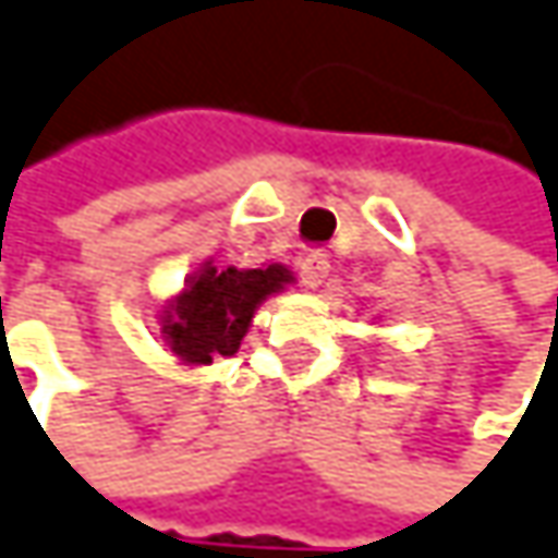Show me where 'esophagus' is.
Returning <instances> with one entry per match:
<instances>
[{
	"mask_svg": "<svg viewBox=\"0 0 558 558\" xmlns=\"http://www.w3.org/2000/svg\"><path fill=\"white\" fill-rule=\"evenodd\" d=\"M329 271H331V265H329V258L326 255H306L303 258V265H300V278H303V283L306 287H323L326 283V278H329Z\"/></svg>",
	"mask_w": 558,
	"mask_h": 558,
	"instance_id": "esophagus-1",
	"label": "esophagus"
}]
</instances>
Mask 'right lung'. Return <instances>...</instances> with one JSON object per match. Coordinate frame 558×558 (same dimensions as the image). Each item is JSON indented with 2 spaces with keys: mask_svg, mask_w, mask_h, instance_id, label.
Masks as SVG:
<instances>
[{
  "mask_svg": "<svg viewBox=\"0 0 558 558\" xmlns=\"http://www.w3.org/2000/svg\"><path fill=\"white\" fill-rule=\"evenodd\" d=\"M287 283H293V275L283 265L220 271L214 262H204L175 300L162 306L159 323L169 351L187 367L235 354L255 310Z\"/></svg>",
  "mask_w": 558,
  "mask_h": 558,
  "instance_id": "right-lung-1",
  "label": "right lung"
}]
</instances>
